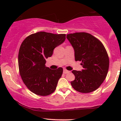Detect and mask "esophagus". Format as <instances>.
<instances>
[{
	"label": "esophagus",
	"instance_id": "esophagus-1",
	"mask_svg": "<svg viewBox=\"0 0 121 121\" xmlns=\"http://www.w3.org/2000/svg\"><path fill=\"white\" fill-rule=\"evenodd\" d=\"M70 72V71H69V70H66V69H64V71H63V73H64V74H67V73H68Z\"/></svg>",
	"mask_w": 121,
	"mask_h": 121
}]
</instances>
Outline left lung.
<instances>
[{
	"label": "left lung",
	"mask_w": 121,
	"mask_h": 121,
	"mask_svg": "<svg viewBox=\"0 0 121 121\" xmlns=\"http://www.w3.org/2000/svg\"><path fill=\"white\" fill-rule=\"evenodd\" d=\"M66 38L74 50L75 60L81 61L84 68L81 71L72 70L75 80L71 81V85L82 93L95 91L106 78L109 70V56L105 47L88 33L68 34Z\"/></svg>",
	"instance_id": "1"
}]
</instances>
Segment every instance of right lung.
Returning <instances> with one entry per match:
<instances>
[{
    "instance_id": "obj_1",
    "label": "right lung",
    "mask_w": 121,
    "mask_h": 121,
    "mask_svg": "<svg viewBox=\"0 0 121 121\" xmlns=\"http://www.w3.org/2000/svg\"><path fill=\"white\" fill-rule=\"evenodd\" d=\"M65 34L39 32L26 37L21 44L18 55L20 74L30 91L45 96L56 89L63 69L45 66L46 59L52 56L53 49L66 39Z\"/></svg>"
}]
</instances>
